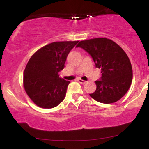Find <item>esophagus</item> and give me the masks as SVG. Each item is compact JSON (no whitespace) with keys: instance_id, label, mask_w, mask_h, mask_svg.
I'll return each mask as SVG.
<instances>
[{"instance_id":"1","label":"esophagus","mask_w":149,"mask_h":149,"mask_svg":"<svg viewBox=\"0 0 149 149\" xmlns=\"http://www.w3.org/2000/svg\"><path fill=\"white\" fill-rule=\"evenodd\" d=\"M76 80L78 82V83H80V84H85V83H86V81H85V80H82V79H80V78H79V79H77Z\"/></svg>"}]
</instances>
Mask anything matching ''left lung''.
Instances as JSON below:
<instances>
[{"label": "left lung", "instance_id": "1", "mask_svg": "<svg viewBox=\"0 0 149 149\" xmlns=\"http://www.w3.org/2000/svg\"><path fill=\"white\" fill-rule=\"evenodd\" d=\"M76 47L87 51L101 69L96 90L90 96L97 102L111 104L120 100L129 90L132 80V68L129 57L121 47L111 39L96 38L82 40Z\"/></svg>", "mask_w": 149, "mask_h": 149}]
</instances>
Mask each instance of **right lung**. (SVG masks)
<instances>
[{
  "label": "right lung",
  "instance_id": "right-lung-1",
  "mask_svg": "<svg viewBox=\"0 0 149 149\" xmlns=\"http://www.w3.org/2000/svg\"><path fill=\"white\" fill-rule=\"evenodd\" d=\"M78 41H59L47 44L37 50L27 63L23 85L36 105L51 109L64 100L69 81L59 77L66 57Z\"/></svg>",
  "mask_w": 149,
  "mask_h": 149
}]
</instances>
